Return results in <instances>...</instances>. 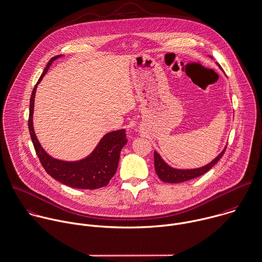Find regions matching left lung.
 <instances>
[{
  "label": "left lung",
  "instance_id": "1",
  "mask_svg": "<svg viewBox=\"0 0 262 262\" xmlns=\"http://www.w3.org/2000/svg\"><path fill=\"white\" fill-rule=\"evenodd\" d=\"M208 57L212 59L211 56H208ZM216 65L220 67L219 64H216ZM226 148H227V145L207 165L202 166L200 168H195V169H178V168H174V167L170 166L169 164H167L164 161V159L161 157V155L157 150H155V169H156V172H157V174L159 176V178L163 182H166V183H181V182H185V181H188V180H192V179L197 178L201 174H205L207 171H209L219 162V160L222 158Z\"/></svg>",
  "mask_w": 262,
  "mask_h": 262
}]
</instances>
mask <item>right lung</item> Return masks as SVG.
<instances>
[{"instance_id":"1","label":"right lung","mask_w":262,"mask_h":262,"mask_svg":"<svg viewBox=\"0 0 262 262\" xmlns=\"http://www.w3.org/2000/svg\"><path fill=\"white\" fill-rule=\"evenodd\" d=\"M61 57H63V55H58L49 61L43 73L32 90L28 120L30 137L40 164L52 178L72 188L90 190L101 188L106 186L110 180L116 174L121 149L128 142L125 133L126 129L107 132L102 136L95 148L88 157L78 161H63L51 157L42 148L33 129V110L36 88L47 74L51 65Z\"/></svg>"}]
</instances>
